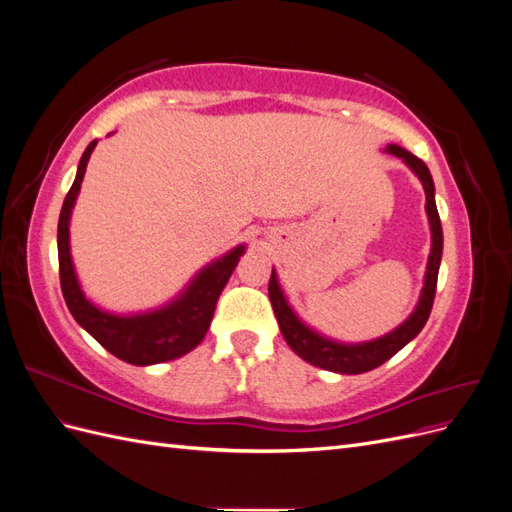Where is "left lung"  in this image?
I'll return each instance as SVG.
<instances>
[{
  "label": "left lung",
  "mask_w": 512,
  "mask_h": 512,
  "mask_svg": "<svg viewBox=\"0 0 512 512\" xmlns=\"http://www.w3.org/2000/svg\"><path fill=\"white\" fill-rule=\"evenodd\" d=\"M386 151L404 160L414 170L418 179L423 181L425 196H427V215L431 224V254L427 262L425 288L421 294V301H418L414 309V314L401 324L399 329L376 339V342L354 344V346L337 344L327 337H320L312 329H307L305 324L294 316V312L288 307L284 294L280 290V284H277L275 271H271V280H269V299L286 344L297 352L303 361L322 369L337 371V374H363V371L376 369L382 363L389 361L391 356L404 348L412 337L421 333L431 314L433 299H436L438 269H440V258H442V224H440V215L436 207V198H433V179L429 175L427 164L423 160H418L414 153L401 149L397 145H389Z\"/></svg>",
  "instance_id": "left-lung-1"
}]
</instances>
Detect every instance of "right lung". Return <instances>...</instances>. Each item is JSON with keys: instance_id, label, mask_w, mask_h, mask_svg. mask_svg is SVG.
<instances>
[{"instance_id": "add662e5", "label": "right lung", "mask_w": 512, "mask_h": 512, "mask_svg": "<svg viewBox=\"0 0 512 512\" xmlns=\"http://www.w3.org/2000/svg\"><path fill=\"white\" fill-rule=\"evenodd\" d=\"M98 141H91L85 149L83 158L76 170V179L70 192L66 194L64 207L59 213L57 226V254H59V282L64 292L66 305L74 320L102 344L117 359L132 365H153L173 361L196 348L211 324L215 303L235 271L239 256L243 254V245L235 247L230 254L215 260L213 265L200 271L196 280L188 286L177 301L141 316H113L106 314L96 305H91L76 282L72 258H70V213L74 200L79 196L81 181L87 168V160Z\"/></svg>"}]
</instances>
